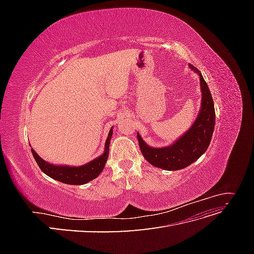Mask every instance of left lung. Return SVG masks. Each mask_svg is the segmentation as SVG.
Returning <instances> with one entry per match:
<instances>
[{"label":"left lung","instance_id":"8db88e82","mask_svg":"<svg viewBox=\"0 0 254 254\" xmlns=\"http://www.w3.org/2000/svg\"><path fill=\"white\" fill-rule=\"evenodd\" d=\"M194 72L198 73L201 86V108L194 124L174 144L162 148H153L146 144L137 133L142 155L148 162L167 171H178L194 163L207 149L212 139L215 126V109L209 87L200 71L190 64Z\"/></svg>","mask_w":254,"mask_h":254}]
</instances>
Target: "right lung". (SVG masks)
I'll list each match as a JSON object with an SVG mask.
<instances>
[{
	"label": "right lung",
	"mask_w": 254,
	"mask_h": 254,
	"mask_svg": "<svg viewBox=\"0 0 254 254\" xmlns=\"http://www.w3.org/2000/svg\"><path fill=\"white\" fill-rule=\"evenodd\" d=\"M113 130L110 129L109 135L107 137L105 144V151L102 156L90 161L89 163L81 166H66V165H54L42 158L38 156V153L32 148V153L36 160L40 170L48 175L51 178L58 180L63 183L72 184V186H81V184L88 183L89 181L95 179L104 170L109 155V145Z\"/></svg>",
	"instance_id": "obj_1"
}]
</instances>
